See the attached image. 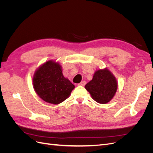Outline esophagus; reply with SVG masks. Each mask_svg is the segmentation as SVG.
Segmentation results:
<instances>
[{"instance_id": "1", "label": "esophagus", "mask_w": 153, "mask_h": 153, "mask_svg": "<svg viewBox=\"0 0 153 153\" xmlns=\"http://www.w3.org/2000/svg\"><path fill=\"white\" fill-rule=\"evenodd\" d=\"M85 84H86V82L85 81H82V82H81L80 83V84H78V85H81V86H84L85 85Z\"/></svg>"}]
</instances>
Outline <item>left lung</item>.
<instances>
[{"label":"left lung","mask_w":153,"mask_h":153,"mask_svg":"<svg viewBox=\"0 0 153 153\" xmlns=\"http://www.w3.org/2000/svg\"><path fill=\"white\" fill-rule=\"evenodd\" d=\"M117 86L116 78L105 68L96 71L92 80L87 83L85 88L97 103L105 104L113 98Z\"/></svg>","instance_id":"obj_1"}]
</instances>
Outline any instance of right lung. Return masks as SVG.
Segmentation results:
<instances>
[{
	"label": "right lung",
	"instance_id": "right-lung-1",
	"mask_svg": "<svg viewBox=\"0 0 153 153\" xmlns=\"http://www.w3.org/2000/svg\"><path fill=\"white\" fill-rule=\"evenodd\" d=\"M34 91L40 98L49 103L57 105L66 100L75 85L64 76L61 66L48 61L35 71L32 78Z\"/></svg>",
	"mask_w": 153,
	"mask_h": 153
}]
</instances>
